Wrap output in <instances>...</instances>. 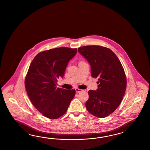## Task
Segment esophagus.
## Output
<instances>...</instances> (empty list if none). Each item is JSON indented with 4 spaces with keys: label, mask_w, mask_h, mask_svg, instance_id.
I'll return each mask as SVG.
<instances>
[{
    "label": "esophagus",
    "mask_w": 150,
    "mask_h": 150,
    "mask_svg": "<svg viewBox=\"0 0 150 150\" xmlns=\"http://www.w3.org/2000/svg\"><path fill=\"white\" fill-rule=\"evenodd\" d=\"M75 90H76V93H80L81 91H83V90H81V89H78V88L75 89Z\"/></svg>",
    "instance_id": "obj_1"
}]
</instances>
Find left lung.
Masks as SVG:
<instances>
[{
  "label": "left lung",
  "mask_w": 150,
  "mask_h": 150,
  "mask_svg": "<svg viewBox=\"0 0 150 150\" xmlns=\"http://www.w3.org/2000/svg\"><path fill=\"white\" fill-rule=\"evenodd\" d=\"M78 51L89 63L91 76L98 79V89L88 91L86 109L96 117L105 118L118 108L125 95L127 80L123 67L109 48L85 46Z\"/></svg>",
  "instance_id": "1"
}]
</instances>
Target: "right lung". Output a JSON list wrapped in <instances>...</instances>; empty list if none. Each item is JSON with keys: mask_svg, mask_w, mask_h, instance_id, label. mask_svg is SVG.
Returning a JSON list of instances; mask_svg holds the SVG:
<instances>
[{"mask_svg": "<svg viewBox=\"0 0 150 150\" xmlns=\"http://www.w3.org/2000/svg\"><path fill=\"white\" fill-rule=\"evenodd\" d=\"M76 53L77 48H53L37 54L30 64L25 79V89L33 106L49 119L65 114L75 96V89L66 90L56 85Z\"/></svg>", "mask_w": 150, "mask_h": 150, "instance_id": "right-lung-1", "label": "right lung"}]
</instances>
